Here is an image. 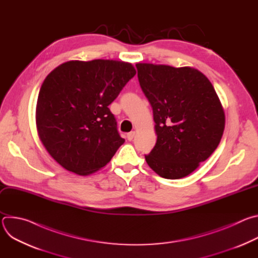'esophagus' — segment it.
<instances>
[{
	"instance_id": "obj_1",
	"label": "esophagus",
	"mask_w": 258,
	"mask_h": 258,
	"mask_svg": "<svg viewBox=\"0 0 258 258\" xmlns=\"http://www.w3.org/2000/svg\"><path fill=\"white\" fill-rule=\"evenodd\" d=\"M135 135H136V133H135V132H131V133H128V134L126 135L127 140H128V141H132V140L135 138Z\"/></svg>"
}]
</instances>
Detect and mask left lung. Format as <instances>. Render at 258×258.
<instances>
[{
	"label": "left lung",
	"instance_id": "obj_1",
	"mask_svg": "<svg viewBox=\"0 0 258 258\" xmlns=\"http://www.w3.org/2000/svg\"><path fill=\"white\" fill-rule=\"evenodd\" d=\"M136 67L157 134L145 159L164 178L185 177L217 148L225 130L222 104L209 80L195 68L149 63Z\"/></svg>",
	"mask_w": 258,
	"mask_h": 258
}]
</instances>
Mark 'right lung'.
I'll return each mask as SVG.
<instances>
[{
    "mask_svg": "<svg viewBox=\"0 0 258 258\" xmlns=\"http://www.w3.org/2000/svg\"><path fill=\"white\" fill-rule=\"evenodd\" d=\"M136 75L131 63L68 61L45 79L36 103V127L45 148L81 175L105 166L124 143L109 109Z\"/></svg>",
    "mask_w": 258,
    "mask_h": 258,
    "instance_id": "add662e5",
    "label": "right lung"
}]
</instances>
